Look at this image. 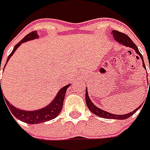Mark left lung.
Instances as JSON below:
<instances>
[{"mask_svg":"<svg viewBox=\"0 0 150 150\" xmlns=\"http://www.w3.org/2000/svg\"><path fill=\"white\" fill-rule=\"evenodd\" d=\"M111 34L114 36L115 40L119 44H121L122 45L126 46V47H129V48H132L135 50V52L139 55V57L141 58V61H142V64H143V67L144 68H145V66H144V59H143V57L141 55V53H140V51L138 50V48L137 47V45L133 43V41L131 40V39L127 36L125 34H123L122 32L118 31H112ZM150 67V64H149ZM146 69V68H145ZM150 70V69H149ZM148 80V79H147ZM149 84H150V79H149ZM85 100H86V104H87V106L89 109V110L93 114H94L97 116H99V117H101V118H105V119H120V120H122V119H128L129 117H131L132 115H133L136 112L141 108V106H139L137 109H135L133 111L130 112V113H127V114H125V115H115V114H111L110 112H107L104 110L103 109H100V108H98L97 106H96L95 105L93 104V101L91 100V99L89 98V96H88V89L86 88V93H85ZM142 105V104H141Z\"/></svg>","mask_w":150,"mask_h":150,"instance_id":"left-lung-1","label":"left lung"}]
</instances>
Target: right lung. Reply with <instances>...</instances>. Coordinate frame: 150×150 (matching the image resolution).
Wrapping results in <instances>:
<instances>
[{
  "mask_svg": "<svg viewBox=\"0 0 150 150\" xmlns=\"http://www.w3.org/2000/svg\"><path fill=\"white\" fill-rule=\"evenodd\" d=\"M38 38L39 35L36 31H32L31 33L28 34L21 41H19V43H18L16 45L14 46L13 51L11 52V53L9 54V57L7 58L6 62H8L9 58L12 57V55L16 51L17 49L23 43L27 42L28 40H35V39ZM70 85H71V83H69L67 85L64 86L63 88H62L58 91V93H57L56 97H54V99L50 102V104L47 105L44 108H41L40 110H21V109H18V108L14 107L13 105H11L9 103V101L7 100V99H6V98H4V99H5V101H6L7 106H8L7 108H9L8 109V110H9V111H10L9 113H12V115L15 118L19 119L21 121H23V122H27L28 124H37V123L47 122V121H50L51 119H55L57 115L60 114L61 110L62 109V105H63V100H64L66 92H67L68 88L70 87ZM1 95H3V94H2L0 79V97Z\"/></svg>",
  "mask_w": 150,
  "mask_h": 150,
  "instance_id": "add662e5",
  "label": "right lung"
}]
</instances>
